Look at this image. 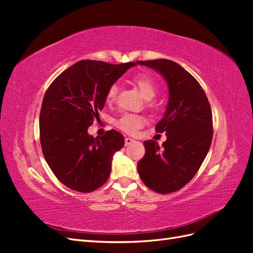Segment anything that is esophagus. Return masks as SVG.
Masks as SVG:
<instances>
[{"mask_svg":"<svg viewBox=\"0 0 253 253\" xmlns=\"http://www.w3.org/2000/svg\"><path fill=\"white\" fill-rule=\"evenodd\" d=\"M125 141H126V145H129L131 143H133L135 140L132 139V138H128V137H126Z\"/></svg>","mask_w":253,"mask_h":253,"instance_id":"1","label":"esophagus"}]
</instances>
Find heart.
<instances>
[{
  "label": "heart",
  "mask_w": 253,
  "mask_h": 253,
  "mask_svg": "<svg viewBox=\"0 0 253 253\" xmlns=\"http://www.w3.org/2000/svg\"><path fill=\"white\" fill-rule=\"evenodd\" d=\"M132 82L134 85L138 88L140 95L145 99V100H152L153 98L155 97L157 86L155 81L153 80L150 76L139 74L136 75L135 77L132 79ZM117 95V86L113 85L110 87V89L106 93V102L112 103ZM143 125V119L137 115L132 114H126L124 115L118 121H117V126L121 128L122 131L126 133H134L139 127H141Z\"/></svg>",
  "instance_id": "b5f03b06"
}]
</instances>
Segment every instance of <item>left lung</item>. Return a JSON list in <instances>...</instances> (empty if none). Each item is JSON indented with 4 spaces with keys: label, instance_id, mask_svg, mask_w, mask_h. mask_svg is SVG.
<instances>
[{
    "label": "left lung",
    "instance_id": "8db88e82",
    "mask_svg": "<svg viewBox=\"0 0 253 253\" xmlns=\"http://www.w3.org/2000/svg\"><path fill=\"white\" fill-rule=\"evenodd\" d=\"M163 76L169 87V102L156 132L167 140H145V154L137 164L143 183L160 194L178 191L194 177L208 154L212 135V112L203 87L179 64L167 59L137 61Z\"/></svg>",
    "mask_w": 253,
    "mask_h": 253
}]
</instances>
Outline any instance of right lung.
<instances>
[{"instance_id": "add662e5", "label": "right lung", "mask_w": 253, "mask_h": 253, "mask_svg": "<svg viewBox=\"0 0 253 253\" xmlns=\"http://www.w3.org/2000/svg\"><path fill=\"white\" fill-rule=\"evenodd\" d=\"M135 65L82 60L61 73L45 93L42 152L52 173L70 189L88 193L108 180L113 156L124 147L125 137L111 129L94 138L87 128L99 117L110 87Z\"/></svg>"}]
</instances>
